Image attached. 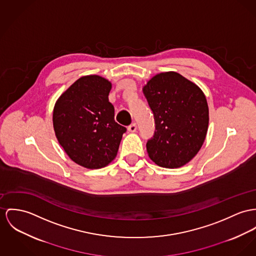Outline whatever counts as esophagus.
Instances as JSON below:
<instances>
[{
	"label": "esophagus",
	"mask_w": 256,
	"mask_h": 256,
	"mask_svg": "<svg viewBox=\"0 0 256 256\" xmlns=\"http://www.w3.org/2000/svg\"><path fill=\"white\" fill-rule=\"evenodd\" d=\"M128 132H136V130H138V126H136V122H134V124H132L130 126H128Z\"/></svg>",
	"instance_id": "esophagus-1"
}]
</instances>
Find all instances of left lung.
<instances>
[{"label":"left lung","instance_id":"8db88e82","mask_svg":"<svg viewBox=\"0 0 256 256\" xmlns=\"http://www.w3.org/2000/svg\"><path fill=\"white\" fill-rule=\"evenodd\" d=\"M153 111L156 130L146 148L162 168H177L195 157L208 128V106L202 90L176 72H162L142 88Z\"/></svg>","mask_w":256,"mask_h":256}]
</instances>
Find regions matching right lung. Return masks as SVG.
<instances>
[{
	"label": "right lung",
	"mask_w": 256,
	"mask_h": 256,
	"mask_svg": "<svg viewBox=\"0 0 256 256\" xmlns=\"http://www.w3.org/2000/svg\"><path fill=\"white\" fill-rule=\"evenodd\" d=\"M111 88V82L101 76H82L54 104L52 122L59 144L86 168L108 166L126 130L114 120V106L108 99Z\"/></svg>",
	"instance_id": "1"
}]
</instances>
